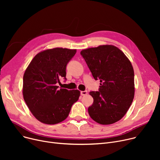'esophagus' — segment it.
I'll return each instance as SVG.
<instances>
[{
	"label": "esophagus",
	"mask_w": 160,
	"mask_h": 160,
	"mask_svg": "<svg viewBox=\"0 0 160 160\" xmlns=\"http://www.w3.org/2000/svg\"><path fill=\"white\" fill-rule=\"evenodd\" d=\"M80 94H81V95H87L88 94V91H81L80 92Z\"/></svg>",
	"instance_id": "esophagus-1"
}]
</instances>
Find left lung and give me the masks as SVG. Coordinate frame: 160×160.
Returning a JSON list of instances; mask_svg holds the SVG:
<instances>
[{
    "mask_svg": "<svg viewBox=\"0 0 160 160\" xmlns=\"http://www.w3.org/2000/svg\"><path fill=\"white\" fill-rule=\"evenodd\" d=\"M84 59L95 80L98 91H90L93 103L88 113L97 122L111 124L121 119L134 97V72L131 62L113 45H100L83 50Z\"/></svg>",
    "mask_w": 160,
    "mask_h": 160,
    "instance_id": "left-lung-1",
    "label": "left lung"
}]
</instances>
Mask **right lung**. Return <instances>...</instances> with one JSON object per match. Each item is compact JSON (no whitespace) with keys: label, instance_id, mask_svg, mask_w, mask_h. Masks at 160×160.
<instances>
[{"label":"right lung","instance_id":"right-lung-1","mask_svg":"<svg viewBox=\"0 0 160 160\" xmlns=\"http://www.w3.org/2000/svg\"><path fill=\"white\" fill-rule=\"evenodd\" d=\"M77 50L54 48L38 53L23 76L22 93L29 110L40 122L55 124L68 117L80 92L60 89V79H66L67 63Z\"/></svg>","mask_w":160,"mask_h":160}]
</instances>
